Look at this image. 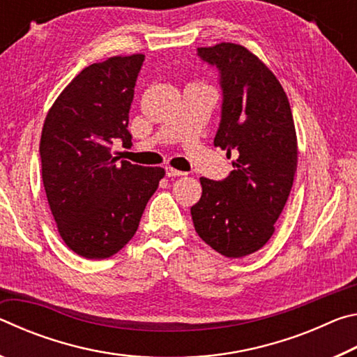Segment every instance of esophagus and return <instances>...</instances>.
Masks as SVG:
<instances>
[{
	"label": "esophagus",
	"mask_w": 357,
	"mask_h": 357,
	"mask_svg": "<svg viewBox=\"0 0 357 357\" xmlns=\"http://www.w3.org/2000/svg\"><path fill=\"white\" fill-rule=\"evenodd\" d=\"M165 173H167V176L168 178H178V176H184V172H179V170H176V168H173V167H167L165 168Z\"/></svg>",
	"instance_id": "34e87169"
}]
</instances>
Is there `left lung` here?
Segmentation results:
<instances>
[{"label":"left lung","instance_id":"8db88e82","mask_svg":"<svg viewBox=\"0 0 357 357\" xmlns=\"http://www.w3.org/2000/svg\"><path fill=\"white\" fill-rule=\"evenodd\" d=\"M197 55L219 72L222 110L214 146L236 155L222 181L200 178L203 193L190 208L204 243L228 258L257 252L274 233L298 165L291 108L282 84L238 44L202 47Z\"/></svg>","mask_w":357,"mask_h":357}]
</instances>
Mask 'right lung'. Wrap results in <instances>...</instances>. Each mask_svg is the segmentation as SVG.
<instances>
[{
    "instance_id": "right-lung-1",
    "label": "right lung",
    "mask_w": 357,
    "mask_h": 357,
    "mask_svg": "<svg viewBox=\"0 0 357 357\" xmlns=\"http://www.w3.org/2000/svg\"><path fill=\"white\" fill-rule=\"evenodd\" d=\"M144 55L84 68L48 112L40 137L42 181L58 231L89 259L118 253L134 238L165 170L112 154L129 144V110Z\"/></svg>"
}]
</instances>
